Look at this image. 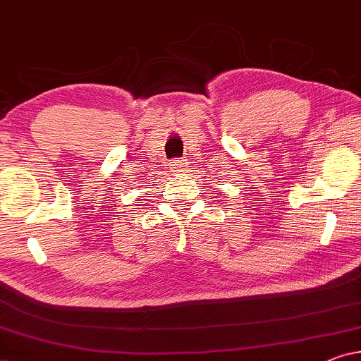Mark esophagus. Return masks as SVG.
<instances>
[{
	"label": "esophagus",
	"instance_id": "34e87169",
	"mask_svg": "<svg viewBox=\"0 0 361 361\" xmlns=\"http://www.w3.org/2000/svg\"><path fill=\"white\" fill-rule=\"evenodd\" d=\"M187 169V162L185 161H180V159H176L171 162V171L176 172V174H179V172H184Z\"/></svg>",
	"mask_w": 361,
	"mask_h": 361
}]
</instances>
